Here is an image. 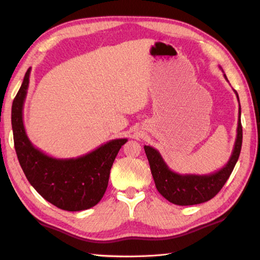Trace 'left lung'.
<instances>
[{"label":"left lung","instance_id":"left-lung-1","mask_svg":"<svg viewBox=\"0 0 260 260\" xmlns=\"http://www.w3.org/2000/svg\"><path fill=\"white\" fill-rule=\"evenodd\" d=\"M223 77L227 80L226 74H223ZM234 91L240 103L239 95H237L236 90ZM242 136L243 134H242L240 105L237 135L230 160L217 172L205 175L175 173L169 169L159 151L150 146H144V151H146L149 165H150L151 174L153 180H155L157 190L167 201L177 205H195L213 199L221 190L223 184L226 183L233 170H234L236 161L240 157Z\"/></svg>","mask_w":260,"mask_h":260}]
</instances>
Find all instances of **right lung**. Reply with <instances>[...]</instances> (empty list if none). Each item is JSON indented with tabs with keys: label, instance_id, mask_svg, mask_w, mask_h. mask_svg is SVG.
Instances as JSON below:
<instances>
[{
	"label": "right lung",
	"instance_id": "1",
	"mask_svg": "<svg viewBox=\"0 0 260 260\" xmlns=\"http://www.w3.org/2000/svg\"><path fill=\"white\" fill-rule=\"evenodd\" d=\"M30 68L12 103L11 124L17 157L28 182L49 203L65 211L95 206L107 190L110 170L127 139L111 140L77 158H54L35 148L26 134L23 108Z\"/></svg>",
	"mask_w": 260,
	"mask_h": 260
}]
</instances>
